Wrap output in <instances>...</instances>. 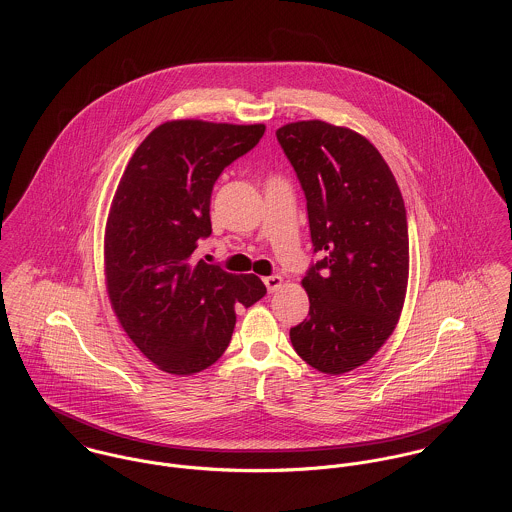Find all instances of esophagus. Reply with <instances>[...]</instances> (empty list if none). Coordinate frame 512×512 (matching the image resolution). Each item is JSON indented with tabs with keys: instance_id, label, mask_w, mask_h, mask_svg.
<instances>
[{
	"instance_id": "34e87169",
	"label": "esophagus",
	"mask_w": 512,
	"mask_h": 512,
	"mask_svg": "<svg viewBox=\"0 0 512 512\" xmlns=\"http://www.w3.org/2000/svg\"><path fill=\"white\" fill-rule=\"evenodd\" d=\"M282 278L280 276H268V278H264V284H266V288H268V292L274 293L278 292L280 288H282Z\"/></svg>"
}]
</instances>
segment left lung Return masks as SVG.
Here are the masks:
<instances>
[{
    "mask_svg": "<svg viewBox=\"0 0 512 512\" xmlns=\"http://www.w3.org/2000/svg\"><path fill=\"white\" fill-rule=\"evenodd\" d=\"M307 201L313 254L309 313L295 353L325 374L366 361L392 335L408 286V220L398 183L361 134L309 120L276 132Z\"/></svg>",
    "mask_w": 512,
    "mask_h": 512,
    "instance_id": "8db88e82",
    "label": "left lung"
}]
</instances>
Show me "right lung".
<instances>
[{"label": "right lung", "instance_id": "add662e5", "mask_svg": "<svg viewBox=\"0 0 512 512\" xmlns=\"http://www.w3.org/2000/svg\"><path fill=\"white\" fill-rule=\"evenodd\" d=\"M266 126L175 120L155 128L132 155L112 201L104 238L112 307L155 366L193 374L226 351L236 315L266 295L254 274L195 262L211 236L213 187Z\"/></svg>", "mask_w": 512, "mask_h": 512}]
</instances>
